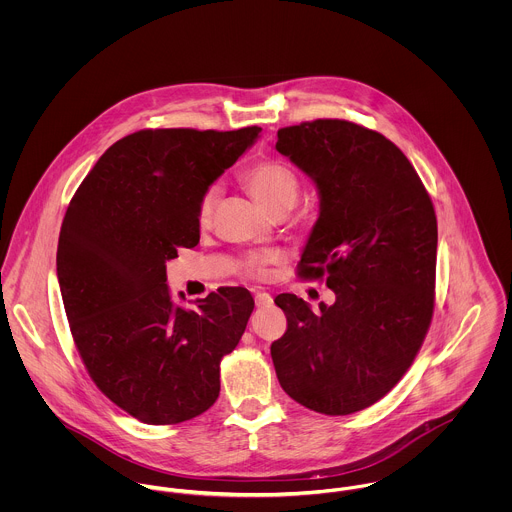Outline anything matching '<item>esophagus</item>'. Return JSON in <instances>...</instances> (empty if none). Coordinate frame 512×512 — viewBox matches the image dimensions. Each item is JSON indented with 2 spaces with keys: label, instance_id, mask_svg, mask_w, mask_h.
Instances as JSON below:
<instances>
[{
  "label": "esophagus",
  "instance_id": "esophagus-1",
  "mask_svg": "<svg viewBox=\"0 0 512 512\" xmlns=\"http://www.w3.org/2000/svg\"><path fill=\"white\" fill-rule=\"evenodd\" d=\"M254 301H256V307H270L272 305V295L266 292H256L254 295Z\"/></svg>",
  "mask_w": 512,
  "mask_h": 512
}]
</instances>
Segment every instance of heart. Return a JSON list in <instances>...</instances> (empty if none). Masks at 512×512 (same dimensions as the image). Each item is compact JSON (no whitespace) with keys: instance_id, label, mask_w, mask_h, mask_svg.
Masks as SVG:
<instances>
[{"instance_id":"1","label":"heart","mask_w":512,"mask_h":512,"mask_svg":"<svg viewBox=\"0 0 512 512\" xmlns=\"http://www.w3.org/2000/svg\"><path fill=\"white\" fill-rule=\"evenodd\" d=\"M240 181L270 213L284 207L292 209L299 193V183L292 167H288L278 159L254 161L240 173ZM217 201H219V187L215 185L201 195L197 205V224L201 228L211 226ZM280 260H282V252L278 250L250 252L238 262V270L246 278L266 280L270 278L272 266H276Z\"/></svg>"}]
</instances>
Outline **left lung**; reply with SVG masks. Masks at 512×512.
I'll return each mask as SVG.
<instances>
[{
	"label": "left lung",
	"mask_w": 512,
	"mask_h": 512,
	"mask_svg": "<svg viewBox=\"0 0 512 512\" xmlns=\"http://www.w3.org/2000/svg\"><path fill=\"white\" fill-rule=\"evenodd\" d=\"M276 149L319 191L297 276L323 280L335 303L321 313L293 295L274 301L288 331L272 343L286 394L347 416L386 396L414 363L436 303L438 220L408 157L382 134L347 120L278 130Z\"/></svg>",
	"instance_id": "1"
}]
</instances>
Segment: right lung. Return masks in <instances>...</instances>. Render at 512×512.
<instances>
[{
    "instance_id": "right-lung-1",
    "label": "right lung",
    "mask_w": 512,
    "mask_h": 512,
    "mask_svg": "<svg viewBox=\"0 0 512 512\" xmlns=\"http://www.w3.org/2000/svg\"><path fill=\"white\" fill-rule=\"evenodd\" d=\"M262 128L140 130L108 147L65 213L57 276L76 351L116 406L151 426L193 420L219 398L220 361L254 299L219 288L175 307L165 262L199 244L197 205Z\"/></svg>"
}]
</instances>
